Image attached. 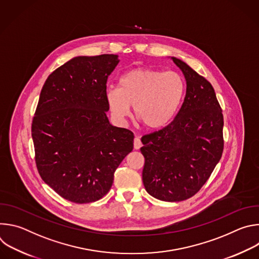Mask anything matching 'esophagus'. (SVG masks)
I'll return each instance as SVG.
<instances>
[{"instance_id": "1", "label": "esophagus", "mask_w": 259, "mask_h": 259, "mask_svg": "<svg viewBox=\"0 0 259 259\" xmlns=\"http://www.w3.org/2000/svg\"><path fill=\"white\" fill-rule=\"evenodd\" d=\"M133 145H134V149L135 150H139L140 147L142 146V143H141V141H140V139L138 137L134 138V144Z\"/></svg>"}]
</instances>
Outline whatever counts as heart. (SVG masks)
Wrapping results in <instances>:
<instances>
[{"label": "heart", "instance_id": "heart-1", "mask_svg": "<svg viewBox=\"0 0 259 259\" xmlns=\"http://www.w3.org/2000/svg\"><path fill=\"white\" fill-rule=\"evenodd\" d=\"M187 85L177 72L150 67L126 71L118 88H107L105 99L110 114L123 123L133 114L146 129L158 130L171 122L186 96Z\"/></svg>", "mask_w": 259, "mask_h": 259}]
</instances>
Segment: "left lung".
Listing matches in <instances>:
<instances>
[{"label":"left lung","mask_w":259,"mask_h":259,"mask_svg":"<svg viewBox=\"0 0 259 259\" xmlns=\"http://www.w3.org/2000/svg\"><path fill=\"white\" fill-rule=\"evenodd\" d=\"M170 58L186 79V97L168 126L141 138L142 181L154 198L180 202L200 191L219 162L224 116L212 85L184 61Z\"/></svg>","instance_id":"8db88e82"}]
</instances>
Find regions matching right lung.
I'll use <instances>...</instances> for the list:
<instances>
[{"label":"right lung","instance_id":"right-lung-1","mask_svg":"<svg viewBox=\"0 0 259 259\" xmlns=\"http://www.w3.org/2000/svg\"><path fill=\"white\" fill-rule=\"evenodd\" d=\"M119 62L115 54L73 57L42 88L31 125L35 164L44 182L70 202L106 195L133 150V133L106 116V81Z\"/></svg>","mask_w":259,"mask_h":259}]
</instances>
